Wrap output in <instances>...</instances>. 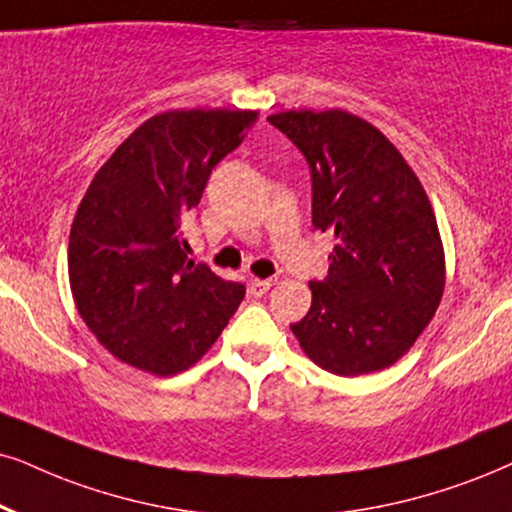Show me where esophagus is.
<instances>
[{"label": "esophagus", "mask_w": 512, "mask_h": 512, "mask_svg": "<svg viewBox=\"0 0 512 512\" xmlns=\"http://www.w3.org/2000/svg\"><path fill=\"white\" fill-rule=\"evenodd\" d=\"M269 288H271V278H252L250 286H248L252 297H262Z\"/></svg>", "instance_id": "obj_1"}]
</instances>
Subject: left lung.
Listing matches in <instances>:
<instances>
[{
    "label": "left lung",
    "instance_id": "obj_1",
    "mask_svg": "<svg viewBox=\"0 0 512 512\" xmlns=\"http://www.w3.org/2000/svg\"><path fill=\"white\" fill-rule=\"evenodd\" d=\"M312 167V224L335 238L312 307L293 323L302 352L335 375L397 364L444 295L446 262L428 193L397 146L359 115H269Z\"/></svg>",
    "mask_w": 512,
    "mask_h": 512
}]
</instances>
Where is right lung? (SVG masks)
Masks as SVG:
<instances>
[{
	"label": "right lung",
	"instance_id": "add662e5",
	"mask_svg": "<svg viewBox=\"0 0 512 512\" xmlns=\"http://www.w3.org/2000/svg\"><path fill=\"white\" fill-rule=\"evenodd\" d=\"M257 111H167L134 129L84 193L70 226L77 312L115 359L153 375L191 368L215 345L245 288L186 260L181 219Z\"/></svg>",
	"mask_w": 512,
	"mask_h": 512
}]
</instances>
